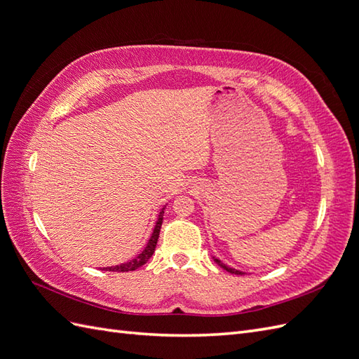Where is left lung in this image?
I'll return each mask as SVG.
<instances>
[{
    "instance_id": "left-lung-1",
    "label": "left lung",
    "mask_w": 359,
    "mask_h": 359,
    "mask_svg": "<svg viewBox=\"0 0 359 359\" xmlns=\"http://www.w3.org/2000/svg\"><path fill=\"white\" fill-rule=\"evenodd\" d=\"M214 262L215 264H219L223 269H226L227 271V273H231V274H236V276H241V274H245V273H243V271H238V269H233V268H231V266H227V265H224L223 262H222V260H219V259H215L214 257Z\"/></svg>"
}]
</instances>
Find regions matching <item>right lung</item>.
Wrapping results in <instances>:
<instances>
[{
	"instance_id": "obj_1",
	"label": "right lung",
	"mask_w": 359,
	"mask_h": 359,
	"mask_svg": "<svg viewBox=\"0 0 359 359\" xmlns=\"http://www.w3.org/2000/svg\"><path fill=\"white\" fill-rule=\"evenodd\" d=\"M163 210H165V208H163ZM163 210L158 214V220L156 223L153 235H151L147 247L144 248V252L139 253L135 259L130 260V262H126V264H121V265H115V266L103 268L104 271H114V273H127V271H135L139 266H142L144 264L148 262V259L153 256L154 250H156V245H157V240H158V235H160V227H161V223H163V214H165V211H163Z\"/></svg>"
}]
</instances>
